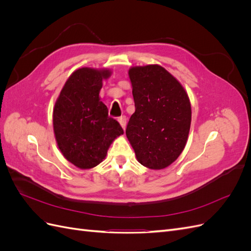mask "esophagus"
<instances>
[{
    "label": "esophagus",
    "instance_id": "1",
    "mask_svg": "<svg viewBox=\"0 0 251 251\" xmlns=\"http://www.w3.org/2000/svg\"><path fill=\"white\" fill-rule=\"evenodd\" d=\"M118 123L120 124V126H123L124 130H126V116H121L118 118Z\"/></svg>",
    "mask_w": 251,
    "mask_h": 251
}]
</instances>
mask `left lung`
<instances>
[{"mask_svg":"<svg viewBox=\"0 0 251 251\" xmlns=\"http://www.w3.org/2000/svg\"><path fill=\"white\" fill-rule=\"evenodd\" d=\"M135 113L126 130L139 163L151 170L168 168L187 142L192 121L188 95L159 65L131 67Z\"/></svg>","mask_w":251,"mask_h":251,"instance_id":"1","label":"left lung"}]
</instances>
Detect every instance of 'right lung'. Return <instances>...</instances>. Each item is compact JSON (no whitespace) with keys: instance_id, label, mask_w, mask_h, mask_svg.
Listing matches in <instances>:
<instances>
[{"instance_id":"obj_1","label":"right lung","mask_w":251,"mask_h":251,"mask_svg":"<svg viewBox=\"0 0 251 251\" xmlns=\"http://www.w3.org/2000/svg\"><path fill=\"white\" fill-rule=\"evenodd\" d=\"M110 69L83 67L75 70L60 91L53 109V131L59 151L68 161L81 170L95 168L120 135L123 127L108 116L100 101L102 81Z\"/></svg>"}]
</instances>
